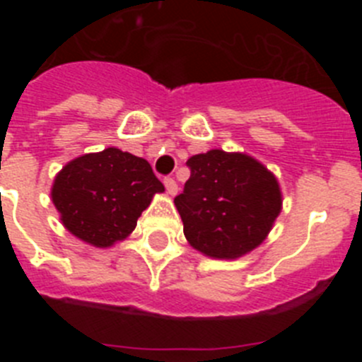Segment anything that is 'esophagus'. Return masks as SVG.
<instances>
[{
    "mask_svg": "<svg viewBox=\"0 0 362 362\" xmlns=\"http://www.w3.org/2000/svg\"><path fill=\"white\" fill-rule=\"evenodd\" d=\"M163 183H165L166 192H168L170 196H175V194H177V183H175L174 177H165V181H163Z\"/></svg>",
    "mask_w": 362,
    "mask_h": 362,
    "instance_id": "obj_1",
    "label": "esophagus"
}]
</instances>
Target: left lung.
I'll use <instances>...</instances> for the list:
<instances>
[{
    "mask_svg": "<svg viewBox=\"0 0 362 362\" xmlns=\"http://www.w3.org/2000/svg\"><path fill=\"white\" fill-rule=\"evenodd\" d=\"M190 179L174 203L196 250L235 259L254 250L281 212L277 179L245 153L210 150L187 161Z\"/></svg>",
    "mask_w": 362,
    "mask_h": 362,
    "instance_id": "8db88e82",
    "label": "left lung"
}]
</instances>
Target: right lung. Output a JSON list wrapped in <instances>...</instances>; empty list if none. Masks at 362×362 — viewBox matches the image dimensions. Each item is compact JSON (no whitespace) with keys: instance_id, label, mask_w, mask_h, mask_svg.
<instances>
[{"instance_id":"add662e5","label":"right lung","mask_w":362,"mask_h":362,"mask_svg":"<svg viewBox=\"0 0 362 362\" xmlns=\"http://www.w3.org/2000/svg\"><path fill=\"white\" fill-rule=\"evenodd\" d=\"M163 190L148 161L105 148L70 161L56 175L52 201L69 232L105 248L127 238L153 194Z\"/></svg>"}]
</instances>
